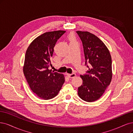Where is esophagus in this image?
<instances>
[{
    "label": "esophagus",
    "mask_w": 133,
    "mask_h": 133,
    "mask_svg": "<svg viewBox=\"0 0 133 133\" xmlns=\"http://www.w3.org/2000/svg\"><path fill=\"white\" fill-rule=\"evenodd\" d=\"M68 77H69L70 78H74V77H76V74H74V73H73L72 74H67Z\"/></svg>",
    "instance_id": "34e87169"
}]
</instances>
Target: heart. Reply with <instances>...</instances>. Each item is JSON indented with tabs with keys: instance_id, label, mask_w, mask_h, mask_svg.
Segmentation results:
<instances>
[{
	"instance_id": "1",
	"label": "heart",
	"mask_w": 133,
	"mask_h": 133,
	"mask_svg": "<svg viewBox=\"0 0 133 133\" xmlns=\"http://www.w3.org/2000/svg\"><path fill=\"white\" fill-rule=\"evenodd\" d=\"M68 38H69V40H70L71 42L75 41V35L74 34L71 33L69 35V36H68Z\"/></svg>"
}]
</instances>
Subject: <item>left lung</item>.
Returning <instances> with one entry per match:
<instances>
[{"label":"left lung","instance_id":"1","mask_svg":"<svg viewBox=\"0 0 133 133\" xmlns=\"http://www.w3.org/2000/svg\"><path fill=\"white\" fill-rule=\"evenodd\" d=\"M76 32L82 42L85 65L89 68L86 74L80 76L83 83L78 88V95L84 101L94 102L103 95L110 83L112 58L108 48L97 36L88 31Z\"/></svg>","mask_w":133,"mask_h":133}]
</instances>
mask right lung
I'll return each mask as SVG.
<instances>
[{"mask_svg":"<svg viewBox=\"0 0 133 133\" xmlns=\"http://www.w3.org/2000/svg\"><path fill=\"white\" fill-rule=\"evenodd\" d=\"M66 31L47 32L36 37L26 50L23 72L32 91L45 100L57 95L65 82L63 75L52 72L51 57L58 38Z\"/></svg>","mask_w":133,"mask_h":133,"instance_id":"right-lung-1","label":"right lung"}]
</instances>
